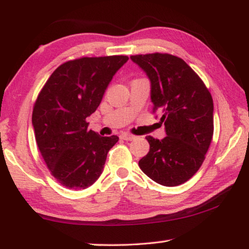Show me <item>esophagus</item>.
<instances>
[{
    "instance_id": "1",
    "label": "esophagus",
    "mask_w": 249,
    "mask_h": 249,
    "mask_svg": "<svg viewBox=\"0 0 249 249\" xmlns=\"http://www.w3.org/2000/svg\"><path fill=\"white\" fill-rule=\"evenodd\" d=\"M120 137L122 138V140H124V141H133V140H135L134 135L129 134V133H123V134H121Z\"/></svg>"
}]
</instances>
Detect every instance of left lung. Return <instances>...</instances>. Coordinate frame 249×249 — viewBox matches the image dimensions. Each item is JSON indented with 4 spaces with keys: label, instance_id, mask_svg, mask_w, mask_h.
Returning a JSON list of instances; mask_svg holds the SVG:
<instances>
[{
    "label": "left lung",
    "instance_id": "obj_1",
    "mask_svg": "<svg viewBox=\"0 0 249 249\" xmlns=\"http://www.w3.org/2000/svg\"><path fill=\"white\" fill-rule=\"evenodd\" d=\"M148 75L153 113H161L167 136H147L149 151L138 165L151 180L176 187L200 169L213 137V100L204 82L182 59L170 53L135 54Z\"/></svg>",
    "mask_w": 249,
    "mask_h": 249
}]
</instances>
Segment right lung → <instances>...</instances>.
<instances>
[{
  "instance_id": "obj_1",
  "label": "right lung",
  "mask_w": 249,
  "mask_h": 249,
  "mask_svg": "<svg viewBox=\"0 0 249 249\" xmlns=\"http://www.w3.org/2000/svg\"><path fill=\"white\" fill-rule=\"evenodd\" d=\"M127 56L82 57L58 67L40 90L33 126L41 157L64 187L86 189L99 179L108 150L119 137L88 128L113 75Z\"/></svg>"
}]
</instances>
